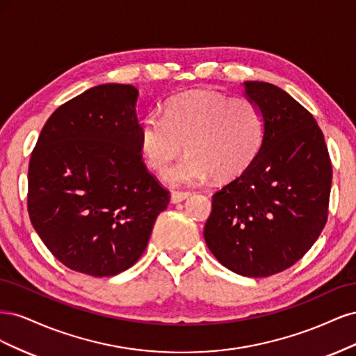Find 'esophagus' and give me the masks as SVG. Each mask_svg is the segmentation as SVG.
Returning <instances> with one entry per match:
<instances>
[{"label": "esophagus", "mask_w": 356, "mask_h": 356, "mask_svg": "<svg viewBox=\"0 0 356 356\" xmlns=\"http://www.w3.org/2000/svg\"><path fill=\"white\" fill-rule=\"evenodd\" d=\"M191 195L190 191H179V190H177V191H172V196H170V200L174 202V203H178V202H182V200H186L188 196Z\"/></svg>", "instance_id": "1"}]
</instances>
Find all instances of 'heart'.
I'll return each instance as SVG.
<instances>
[{
    "instance_id": "1",
    "label": "heart",
    "mask_w": 356,
    "mask_h": 356,
    "mask_svg": "<svg viewBox=\"0 0 356 356\" xmlns=\"http://www.w3.org/2000/svg\"><path fill=\"white\" fill-rule=\"evenodd\" d=\"M263 138L264 118L254 101L193 90L168 101L161 118L154 114L143 118L138 147L145 165L157 174H165L187 149L190 154L166 174L177 186L211 175L221 181L239 177L260 152Z\"/></svg>"
}]
</instances>
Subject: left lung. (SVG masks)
Listing matches in <instances>:
<instances>
[{"mask_svg":"<svg viewBox=\"0 0 356 356\" xmlns=\"http://www.w3.org/2000/svg\"><path fill=\"white\" fill-rule=\"evenodd\" d=\"M264 138L245 172L212 196L203 236L232 272L266 277L296 264L328 218L332 168L324 134L303 105L264 81H246Z\"/></svg>","mask_w":356,"mask_h":356,"instance_id":"obj_1","label":"left lung"}]
</instances>
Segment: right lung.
I'll use <instances>...</instances> for the list:
<instances>
[{"label": "right lung", "mask_w": 356, "mask_h": 356, "mask_svg": "<svg viewBox=\"0 0 356 356\" xmlns=\"http://www.w3.org/2000/svg\"><path fill=\"white\" fill-rule=\"evenodd\" d=\"M136 98L131 84L86 90L49 117L32 149L31 222L74 272L104 277L132 267L170 200L139 153Z\"/></svg>", "instance_id": "add662e5"}]
</instances>
